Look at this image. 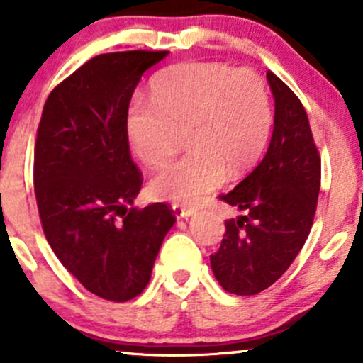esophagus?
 Here are the masks:
<instances>
[{
  "mask_svg": "<svg viewBox=\"0 0 363 363\" xmlns=\"http://www.w3.org/2000/svg\"><path fill=\"white\" fill-rule=\"evenodd\" d=\"M193 212H195L193 208H186V207H182V205H174V214L177 219L188 218V216H191Z\"/></svg>",
  "mask_w": 363,
  "mask_h": 363,
  "instance_id": "1",
  "label": "esophagus"
}]
</instances>
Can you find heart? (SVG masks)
Listing matches in <instances>:
<instances>
[{
	"label": "heart",
	"instance_id": "b5f03b06",
	"mask_svg": "<svg viewBox=\"0 0 363 363\" xmlns=\"http://www.w3.org/2000/svg\"><path fill=\"white\" fill-rule=\"evenodd\" d=\"M270 94L252 69L212 61H186L155 77L151 104L137 101L126 117L137 158L156 168L167 163L184 133L189 151L161 168L149 193L175 205L200 203L225 177L250 172L272 131Z\"/></svg>",
	"mask_w": 363,
	"mask_h": 363
}]
</instances>
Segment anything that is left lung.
Wrapping results in <instances>:
<instances>
[{"instance_id": "1", "label": "left lung", "mask_w": 363, "mask_h": 363, "mask_svg": "<svg viewBox=\"0 0 363 363\" xmlns=\"http://www.w3.org/2000/svg\"><path fill=\"white\" fill-rule=\"evenodd\" d=\"M274 131L262 163L219 200L242 216L226 219L211 267L223 290L256 295L276 283L309 237L321 184V158L298 96L272 72Z\"/></svg>"}]
</instances>
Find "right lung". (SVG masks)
I'll return each mask as SVG.
<instances>
[{"instance_id": "obj_1", "label": "right lung", "mask_w": 363, "mask_h": 363, "mask_svg": "<svg viewBox=\"0 0 363 363\" xmlns=\"http://www.w3.org/2000/svg\"><path fill=\"white\" fill-rule=\"evenodd\" d=\"M167 54L94 56L54 87L36 130L33 181L47 242L87 291L111 302L144 291L175 223L168 203L128 208L144 181L130 155L128 107Z\"/></svg>"}]
</instances>
